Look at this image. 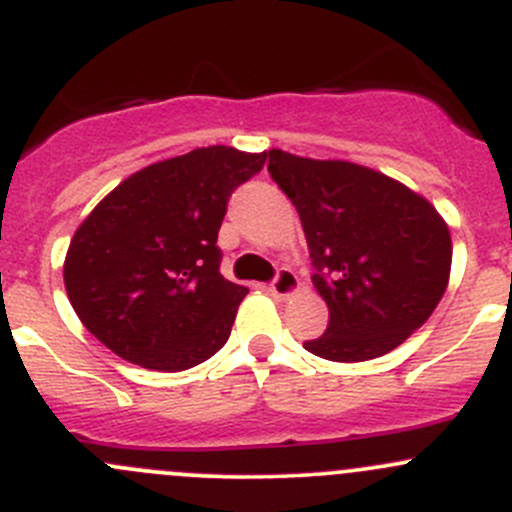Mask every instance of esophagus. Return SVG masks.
Masks as SVG:
<instances>
[{"mask_svg": "<svg viewBox=\"0 0 512 512\" xmlns=\"http://www.w3.org/2000/svg\"><path fill=\"white\" fill-rule=\"evenodd\" d=\"M297 287H299L297 275H294L292 270H287V267H280L275 275V280L270 282V294L277 299H285V297H289V294L297 292Z\"/></svg>", "mask_w": 512, "mask_h": 512, "instance_id": "obj_1", "label": "esophagus"}]
</instances>
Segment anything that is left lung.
<instances>
[{
  "mask_svg": "<svg viewBox=\"0 0 512 512\" xmlns=\"http://www.w3.org/2000/svg\"><path fill=\"white\" fill-rule=\"evenodd\" d=\"M267 170L302 220L327 332L304 349L329 361L391 352L426 322L451 275V232L431 203L347 160L272 148Z\"/></svg>",
  "mask_w": 512,
  "mask_h": 512,
  "instance_id": "obj_1",
  "label": "left lung"
}]
</instances>
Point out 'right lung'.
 <instances>
[{
  "label": "right lung",
  "mask_w": 512,
  "mask_h": 512,
  "mask_svg": "<svg viewBox=\"0 0 512 512\" xmlns=\"http://www.w3.org/2000/svg\"><path fill=\"white\" fill-rule=\"evenodd\" d=\"M265 153L195 148L113 188L79 225L64 262L84 327L131 364L183 371L225 347L247 287L220 275L218 230Z\"/></svg>",
  "instance_id": "add662e5"
}]
</instances>
